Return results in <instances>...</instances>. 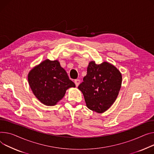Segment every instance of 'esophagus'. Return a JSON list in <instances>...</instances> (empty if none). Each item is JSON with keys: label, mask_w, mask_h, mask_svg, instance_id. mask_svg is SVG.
<instances>
[{"label": "esophagus", "mask_w": 154, "mask_h": 154, "mask_svg": "<svg viewBox=\"0 0 154 154\" xmlns=\"http://www.w3.org/2000/svg\"><path fill=\"white\" fill-rule=\"evenodd\" d=\"M74 83H75L76 87H78L80 83V80L79 79H75V80H74Z\"/></svg>", "instance_id": "esophagus-1"}]
</instances>
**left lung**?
<instances>
[{
  "label": "left lung",
  "mask_w": 154,
  "mask_h": 154,
  "mask_svg": "<svg viewBox=\"0 0 154 154\" xmlns=\"http://www.w3.org/2000/svg\"><path fill=\"white\" fill-rule=\"evenodd\" d=\"M122 83V75L116 67L103 62L91 61L87 75L78 87L82 92L87 106L98 113L106 111L115 101Z\"/></svg>",
  "instance_id": "left-lung-1"
}]
</instances>
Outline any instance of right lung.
Returning a JSON list of instances; mask_svg holds the SVG:
<instances>
[{"mask_svg": "<svg viewBox=\"0 0 154 154\" xmlns=\"http://www.w3.org/2000/svg\"><path fill=\"white\" fill-rule=\"evenodd\" d=\"M28 79L35 97L47 106L55 105L69 88L75 87L57 60H44L31 70Z\"/></svg>", "mask_w": 154, "mask_h": 154, "instance_id": "add662e5", "label": "right lung"}]
</instances>
